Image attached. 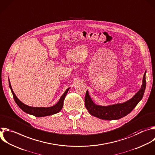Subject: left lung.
<instances>
[{
    "instance_id": "left-lung-1",
    "label": "left lung",
    "mask_w": 155,
    "mask_h": 155,
    "mask_svg": "<svg viewBox=\"0 0 155 155\" xmlns=\"http://www.w3.org/2000/svg\"><path fill=\"white\" fill-rule=\"evenodd\" d=\"M145 73L146 71L143 75V83L140 89L130 100L124 104L108 107H101L94 104L87 91L84 98L86 108L91 115L104 120H117L125 117L133 111L143 97L146 87Z\"/></svg>"
}]
</instances>
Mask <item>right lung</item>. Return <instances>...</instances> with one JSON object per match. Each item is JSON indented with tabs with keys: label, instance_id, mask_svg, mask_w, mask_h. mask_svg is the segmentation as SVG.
I'll list each match as a JSON object with an SVG mask.
<instances>
[{
	"label": "right lung",
	"instance_id": "1",
	"mask_svg": "<svg viewBox=\"0 0 155 155\" xmlns=\"http://www.w3.org/2000/svg\"><path fill=\"white\" fill-rule=\"evenodd\" d=\"M9 86H10V88L11 89L12 92L13 94L14 100H15V102L16 103V104L18 105V107L22 111L25 112L26 113H28L29 114L33 115V116H34L35 117H38L52 115V114H56V113H58V112H60L63 107L64 99L69 89V88L66 89V91L64 92L63 95L60 98L59 101L55 105H54L53 107H48V108H35V107H29V106H27V105L24 104L23 103H22L17 98V97L16 96L15 94L14 93V92L12 88L10 81H9Z\"/></svg>",
	"mask_w": 155,
	"mask_h": 155
}]
</instances>
